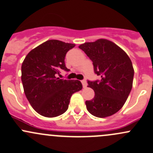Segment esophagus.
<instances>
[{"mask_svg": "<svg viewBox=\"0 0 153 153\" xmlns=\"http://www.w3.org/2000/svg\"><path fill=\"white\" fill-rule=\"evenodd\" d=\"M81 83H82V85H83V87L86 88V86H87V83H86V81H85V80H83V81H81Z\"/></svg>", "mask_w": 153, "mask_h": 153, "instance_id": "esophagus-1", "label": "esophagus"}]
</instances>
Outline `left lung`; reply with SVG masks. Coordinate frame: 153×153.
<instances>
[{
  "label": "left lung",
  "instance_id": "obj_1",
  "mask_svg": "<svg viewBox=\"0 0 153 153\" xmlns=\"http://www.w3.org/2000/svg\"><path fill=\"white\" fill-rule=\"evenodd\" d=\"M92 61L94 72L100 80L88 81V87L94 91L91 100H86L88 111L94 117L105 118L123 108L133 86L134 70L128 54L110 40L99 39L79 45Z\"/></svg>",
  "mask_w": 153,
  "mask_h": 153
}]
</instances>
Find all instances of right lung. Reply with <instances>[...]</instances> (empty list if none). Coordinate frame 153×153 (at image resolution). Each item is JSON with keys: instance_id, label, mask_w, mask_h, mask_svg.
Listing matches in <instances>:
<instances>
[{"instance_id": "add662e5", "label": "right lung", "mask_w": 153, "mask_h": 153, "mask_svg": "<svg viewBox=\"0 0 153 153\" xmlns=\"http://www.w3.org/2000/svg\"><path fill=\"white\" fill-rule=\"evenodd\" d=\"M75 46L56 39L45 42L25 56L21 67L24 92L30 105L40 115L55 117L67 110L73 93L82 89L78 80L58 78L59 70L69 71L66 53Z\"/></svg>"}]
</instances>
